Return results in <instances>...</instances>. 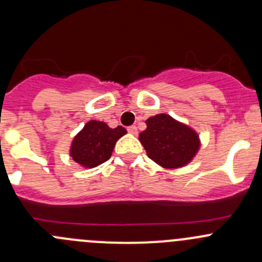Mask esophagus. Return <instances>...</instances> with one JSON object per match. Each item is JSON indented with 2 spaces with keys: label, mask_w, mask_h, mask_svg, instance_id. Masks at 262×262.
<instances>
[{
  "label": "esophagus",
  "mask_w": 262,
  "mask_h": 262,
  "mask_svg": "<svg viewBox=\"0 0 262 262\" xmlns=\"http://www.w3.org/2000/svg\"><path fill=\"white\" fill-rule=\"evenodd\" d=\"M128 132L130 134H133V136H136V134L138 133V129H137L136 125H130V126H128Z\"/></svg>",
  "instance_id": "34e87169"
}]
</instances>
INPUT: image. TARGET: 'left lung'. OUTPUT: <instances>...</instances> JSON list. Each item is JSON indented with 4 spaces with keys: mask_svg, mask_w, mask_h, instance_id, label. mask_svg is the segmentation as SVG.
I'll return each instance as SVG.
<instances>
[{
    "mask_svg": "<svg viewBox=\"0 0 262 262\" xmlns=\"http://www.w3.org/2000/svg\"><path fill=\"white\" fill-rule=\"evenodd\" d=\"M147 129L139 134L148 157L163 168L184 167L200 148L196 132L168 114L150 116Z\"/></svg>",
    "mask_w": 262,
    "mask_h": 262,
    "instance_id": "obj_1",
    "label": "left lung"
}]
</instances>
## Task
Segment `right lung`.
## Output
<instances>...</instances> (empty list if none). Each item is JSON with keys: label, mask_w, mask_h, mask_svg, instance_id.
<instances>
[{"label": "right lung", "mask_w": 262, "mask_h": 262, "mask_svg": "<svg viewBox=\"0 0 262 262\" xmlns=\"http://www.w3.org/2000/svg\"><path fill=\"white\" fill-rule=\"evenodd\" d=\"M124 134L123 126L113 129L104 121L90 120L73 138L70 156L82 167H96L112 157L115 143Z\"/></svg>", "instance_id": "add662e5"}]
</instances>
